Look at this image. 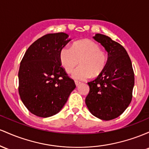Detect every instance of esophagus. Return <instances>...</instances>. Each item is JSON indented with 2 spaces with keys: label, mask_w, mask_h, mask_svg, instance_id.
I'll return each instance as SVG.
<instances>
[{
  "label": "esophagus",
  "mask_w": 149,
  "mask_h": 149,
  "mask_svg": "<svg viewBox=\"0 0 149 149\" xmlns=\"http://www.w3.org/2000/svg\"><path fill=\"white\" fill-rule=\"evenodd\" d=\"M74 82H75V84H76L77 86H79V85L81 84V82H79V81H75Z\"/></svg>",
  "instance_id": "obj_1"
}]
</instances>
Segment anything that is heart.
Instances as JSON below:
<instances>
[{"label":"heart","mask_w":149,"mask_h":149,"mask_svg":"<svg viewBox=\"0 0 149 149\" xmlns=\"http://www.w3.org/2000/svg\"><path fill=\"white\" fill-rule=\"evenodd\" d=\"M62 67L71 73L80 61L81 65L73 72V79L79 81L98 76L105 69L107 56L101 51L99 45L89 39L75 42L72 47L64 46L59 54Z\"/></svg>","instance_id":"obj_1"}]
</instances>
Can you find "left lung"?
Listing matches in <instances>:
<instances>
[{"mask_svg":"<svg viewBox=\"0 0 149 149\" xmlns=\"http://www.w3.org/2000/svg\"><path fill=\"white\" fill-rule=\"evenodd\" d=\"M93 38L108 52V61L96 79L88 82L89 92L85 103L95 117L111 120L119 117L131 103L134 74L123 46L106 35L96 34Z\"/></svg>","mask_w":149,"mask_h":149,"instance_id":"left-lung-1","label":"left lung"}]
</instances>
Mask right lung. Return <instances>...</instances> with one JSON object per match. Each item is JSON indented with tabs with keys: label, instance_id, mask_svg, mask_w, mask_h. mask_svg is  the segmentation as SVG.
<instances>
[{
	"label": "right lung",
	"instance_id": "add662e5",
	"mask_svg": "<svg viewBox=\"0 0 149 149\" xmlns=\"http://www.w3.org/2000/svg\"><path fill=\"white\" fill-rule=\"evenodd\" d=\"M63 32L48 34L28 48L20 63L19 94L32 114L48 118L57 114L76 87L60 62V51L71 41Z\"/></svg>",
	"mask_w": 149,
	"mask_h": 149
}]
</instances>
